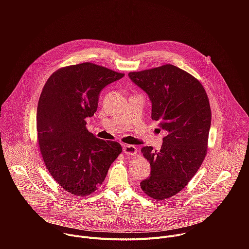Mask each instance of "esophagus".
Returning a JSON list of instances; mask_svg holds the SVG:
<instances>
[{
  "mask_svg": "<svg viewBox=\"0 0 249 249\" xmlns=\"http://www.w3.org/2000/svg\"><path fill=\"white\" fill-rule=\"evenodd\" d=\"M137 148L132 145H125L123 146V152L127 156H136L137 155Z\"/></svg>",
  "mask_w": 249,
  "mask_h": 249,
  "instance_id": "1",
  "label": "esophagus"
}]
</instances>
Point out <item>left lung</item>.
Returning <instances> with one entry per match:
<instances>
[{"instance_id": "left-lung-1", "label": "left lung", "mask_w": 249, "mask_h": 249, "mask_svg": "<svg viewBox=\"0 0 249 249\" xmlns=\"http://www.w3.org/2000/svg\"><path fill=\"white\" fill-rule=\"evenodd\" d=\"M128 76L149 95L152 119L167 132L160 151L141 150L151 164V174L141 188L153 199L164 200L188 184L206 157L212 117L209 98L197 79L170 64Z\"/></svg>"}]
</instances>
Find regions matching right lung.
Segmentation results:
<instances>
[{
	"label": "right lung",
	"instance_id": "right-lung-1",
	"mask_svg": "<svg viewBox=\"0 0 249 249\" xmlns=\"http://www.w3.org/2000/svg\"><path fill=\"white\" fill-rule=\"evenodd\" d=\"M124 74L92 63L59 69L40 94L36 128L44 163L54 180L77 196L94 192L122 148L96 138L86 119L97 109L100 91Z\"/></svg>",
	"mask_w": 249,
	"mask_h": 249
}]
</instances>
